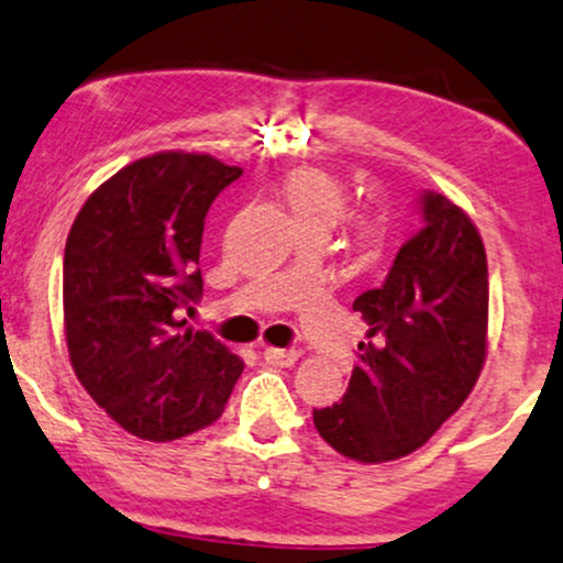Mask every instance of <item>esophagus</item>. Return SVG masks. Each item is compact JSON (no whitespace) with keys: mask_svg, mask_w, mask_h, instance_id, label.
I'll return each mask as SVG.
<instances>
[{"mask_svg":"<svg viewBox=\"0 0 563 563\" xmlns=\"http://www.w3.org/2000/svg\"><path fill=\"white\" fill-rule=\"evenodd\" d=\"M263 358H266L271 366H279V368H289L295 366V361L300 358L297 350H279V347H266L263 350Z\"/></svg>","mask_w":563,"mask_h":563,"instance_id":"esophagus-1","label":"esophagus"}]
</instances>
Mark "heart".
<instances>
[{
    "instance_id": "b5f03b06",
    "label": "heart",
    "mask_w": 563,
    "mask_h": 563,
    "mask_svg": "<svg viewBox=\"0 0 563 563\" xmlns=\"http://www.w3.org/2000/svg\"><path fill=\"white\" fill-rule=\"evenodd\" d=\"M284 200H287L289 213L295 216L297 227H327L332 229L336 218L345 208V195L336 178L323 174L319 168L292 170L284 181ZM363 236L372 234L366 223H355Z\"/></svg>"
}]
</instances>
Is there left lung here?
I'll list each match as a JSON object with an SVG mask.
<instances>
[{
  "label": "left lung",
  "mask_w": 563,
  "mask_h": 563,
  "mask_svg": "<svg viewBox=\"0 0 563 563\" xmlns=\"http://www.w3.org/2000/svg\"><path fill=\"white\" fill-rule=\"evenodd\" d=\"M421 229L385 284L355 297L368 323L347 393L313 424L361 464L413 453L464 406L487 353V255L477 227L445 195L419 197Z\"/></svg>",
  "instance_id": "left-lung-1"
}]
</instances>
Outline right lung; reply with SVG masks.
<instances>
[{
    "label": "right lung",
    "instance_id": "1",
    "mask_svg": "<svg viewBox=\"0 0 563 563\" xmlns=\"http://www.w3.org/2000/svg\"><path fill=\"white\" fill-rule=\"evenodd\" d=\"M242 168L195 152L125 165L73 221L63 261L73 372L99 408L142 440H178L223 413L244 363L184 310L202 297L210 205Z\"/></svg>",
    "mask_w": 563,
    "mask_h": 563
}]
</instances>
